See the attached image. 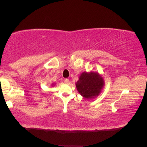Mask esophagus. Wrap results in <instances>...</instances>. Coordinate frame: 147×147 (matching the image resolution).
<instances>
[{
    "label": "esophagus",
    "instance_id": "obj_1",
    "mask_svg": "<svg viewBox=\"0 0 147 147\" xmlns=\"http://www.w3.org/2000/svg\"><path fill=\"white\" fill-rule=\"evenodd\" d=\"M64 83H65V84H69V83H70V80H69L68 78H65V79L64 80Z\"/></svg>",
    "mask_w": 147,
    "mask_h": 147
}]
</instances>
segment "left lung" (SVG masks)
Segmentation results:
<instances>
[{
    "label": "left lung",
    "instance_id": "obj_1",
    "mask_svg": "<svg viewBox=\"0 0 147 147\" xmlns=\"http://www.w3.org/2000/svg\"><path fill=\"white\" fill-rule=\"evenodd\" d=\"M78 92L85 99L98 96L104 86V79L97 72H83L75 83Z\"/></svg>",
    "mask_w": 147,
    "mask_h": 147
}]
</instances>
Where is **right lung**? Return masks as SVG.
Wrapping results in <instances>:
<instances>
[{
    "label": "right lung",
    "instance_id": "right-lung-1",
    "mask_svg": "<svg viewBox=\"0 0 147 147\" xmlns=\"http://www.w3.org/2000/svg\"><path fill=\"white\" fill-rule=\"evenodd\" d=\"M53 84V85H55V84Z\"/></svg>",
    "mask_w": 147,
    "mask_h": 147
}]
</instances>
